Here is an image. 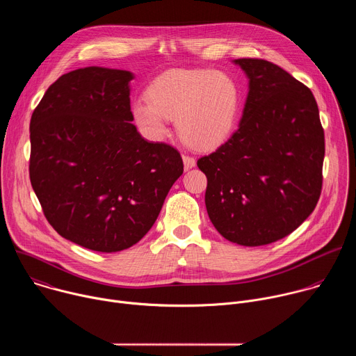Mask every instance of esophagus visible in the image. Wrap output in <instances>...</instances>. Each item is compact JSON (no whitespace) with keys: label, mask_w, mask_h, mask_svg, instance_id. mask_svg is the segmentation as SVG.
I'll return each instance as SVG.
<instances>
[{"label":"esophagus","mask_w":356,"mask_h":356,"mask_svg":"<svg viewBox=\"0 0 356 356\" xmlns=\"http://www.w3.org/2000/svg\"><path fill=\"white\" fill-rule=\"evenodd\" d=\"M183 163H184V169L188 170V169L195 166V159L188 156V155H183Z\"/></svg>","instance_id":"1"}]
</instances>
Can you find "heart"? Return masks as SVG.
Here are the masks:
<instances>
[{"mask_svg":"<svg viewBox=\"0 0 356 356\" xmlns=\"http://www.w3.org/2000/svg\"><path fill=\"white\" fill-rule=\"evenodd\" d=\"M147 101L132 106L138 128L150 139H163L169 120L193 147L214 149L232 134L239 113V90L232 77L207 69H173L146 90Z\"/></svg>","mask_w":356,"mask_h":356,"instance_id":"b5f03b06","label":"heart"}]
</instances>
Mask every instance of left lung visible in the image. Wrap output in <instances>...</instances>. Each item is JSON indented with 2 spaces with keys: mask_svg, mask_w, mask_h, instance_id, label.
<instances>
[{
  "mask_svg": "<svg viewBox=\"0 0 356 356\" xmlns=\"http://www.w3.org/2000/svg\"><path fill=\"white\" fill-rule=\"evenodd\" d=\"M234 63L248 77L238 131L197 166L207 176L216 229L234 243L261 246L291 234L316 209L324 129L309 87L262 59Z\"/></svg>",
  "mask_w": 356,
  "mask_h": 356,
  "instance_id": "obj_1",
  "label": "left lung"
}]
</instances>
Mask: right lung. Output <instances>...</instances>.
<instances>
[{
	"mask_svg": "<svg viewBox=\"0 0 356 356\" xmlns=\"http://www.w3.org/2000/svg\"><path fill=\"white\" fill-rule=\"evenodd\" d=\"M128 70L90 66L59 77L35 108L29 177L59 235L118 252L155 224L183 173L179 152L132 124Z\"/></svg>",
	"mask_w": 356,
	"mask_h": 356,
	"instance_id": "1",
	"label": "right lung"
}]
</instances>
